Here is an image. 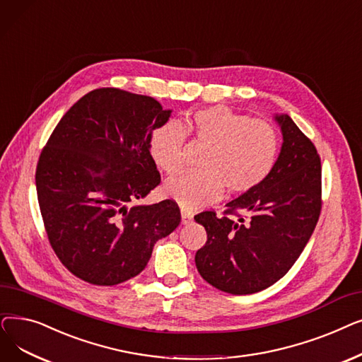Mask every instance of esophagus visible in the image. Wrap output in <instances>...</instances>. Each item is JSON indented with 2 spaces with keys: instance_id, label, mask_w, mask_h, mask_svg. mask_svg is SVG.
Instances as JSON below:
<instances>
[{
  "instance_id": "1",
  "label": "esophagus",
  "mask_w": 362,
  "mask_h": 362,
  "mask_svg": "<svg viewBox=\"0 0 362 362\" xmlns=\"http://www.w3.org/2000/svg\"><path fill=\"white\" fill-rule=\"evenodd\" d=\"M181 222L184 223V226H187V223L193 222V215L185 212V211H182V212H181Z\"/></svg>"
}]
</instances>
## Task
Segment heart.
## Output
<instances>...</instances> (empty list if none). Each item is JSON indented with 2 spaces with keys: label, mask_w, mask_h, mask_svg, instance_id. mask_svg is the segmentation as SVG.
Listing matches in <instances>:
<instances>
[{
  "label": "heart",
  "mask_w": 362,
  "mask_h": 362,
  "mask_svg": "<svg viewBox=\"0 0 362 362\" xmlns=\"http://www.w3.org/2000/svg\"><path fill=\"white\" fill-rule=\"evenodd\" d=\"M187 129L209 148L202 160V170L182 172L165 185L166 194L184 209L215 202L222 187L230 194L253 190L271 174L280 153V135L274 125L226 106L194 112ZM185 140L187 131L175 120L153 131L151 156L168 174H175L182 166Z\"/></svg>",
  "instance_id": "heart-1"
}]
</instances>
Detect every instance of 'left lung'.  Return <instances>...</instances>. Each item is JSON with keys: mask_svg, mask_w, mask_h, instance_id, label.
Returning <instances> with one entry per match:
<instances>
[{"mask_svg": "<svg viewBox=\"0 0 362 362\" xmlns=\"http://www.w3.org/2000/svg\"><path fill=\"white\" fill-rule=\"evenodd\" d=\"M274 119L283 144L267 180L227 203L222 216H194L208 234L196 252L197 271L231 295H252L284 277L321 212V160L315 146L288 115Z\"/></svg>", "mask_w": 362, "mask_h": 362, "instance_id": "1", "label": "left lung"}]
</instances>
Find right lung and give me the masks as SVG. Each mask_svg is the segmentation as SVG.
<instances>
[{
	"label": "right lung",
	"instance_id": "right-lung-1",
	"mask_svg": "<svg viewBox=\"0 0 362 362\" xmlns=\"http://www.w3.org/2000/svg\"><path fill=\"white\" fill-rule=\"evenodd\" d=\"M170 113L151 97L98 88L48 139L35 175L40 209L51 247L78 279L115 286L135 277L180 226L174 200L136 203L160 184L150 141Z\"/></svg>",
	"mask_w": 362,
	"mask_h": 362
}]
</instances>
